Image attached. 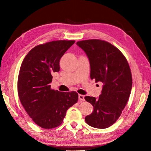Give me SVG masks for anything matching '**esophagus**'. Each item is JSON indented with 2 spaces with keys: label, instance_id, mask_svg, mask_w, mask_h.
Listing matches in <instances>:
<instances>
[{
  "label": "esophagus",
  "instance_id": "34e87169",
  "mask_svg": "<svg viewBox=\"0 0 151 151\" xmlns=\"http://www.w3.org/2000/svg\"><path fill=\"white\" fill-rule=\"evenodd\" d=\"M78 99H79V101H84L85 100L84 96L82 95H78Z\"/></svg>",
  "mask_w": 151,
  "mask_h": 151
}]
</instances>
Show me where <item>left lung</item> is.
Returning <instances> with one entry per match:
<instances>
[{"mask_svg": "<svg viewBox=\"0 0 151 151\" xmlns=\"http://www.w3.org/2000/svg\"><path fill=\"white\" fill-rule=\"evenodd\" d=\"M77 45L89 59L91 79L103 83L98 99L85 97L93 106V112L85 117V122L94 128H108L119 118L130 97L132 87L130 66L123 53L106 41L90 39L78 41Z\"/></svg>", "mask_w": 151, "mask_h": 151, "instance_id": "left-lung-1", "label": "left lung"}]
</instances>
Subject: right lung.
<instances>
[{
    "label": "right lung",
    "mask_w": 151,
    "mask_h": 151,
    "mask_svg": "<svg viewBox=\"0 0 151 151\" xmlns=\"http://www.w3.org/2000/svg\"><path fill=\"white\" fill-rule=\"evenodd\" d=\"M75 40H56L35 46L25 56L18 78V94L25 111L38 126L60 125L66 111L78 99L76 91L51 88L52 73L60 70V60Z\"/></svg>",
    "instance_id": "1"
}]
</instances>
